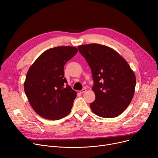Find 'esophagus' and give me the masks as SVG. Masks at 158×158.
<instances>
[{"label": "esophagus", "mask_w": 158, "mask_h": 158, "mask_svg": "<svg viewBox=\"0 0 158 158\" xmlns=\"http://www.w3.org/2000/svg\"><path fill=\"white\" fill-rule=\"evenodd\" d=\"M86 88H83L82 90L79 91V92H80V94H83V93H85L86 92Z\"/></svg>", "instance_id": "esophagus-1"}]
</instances>
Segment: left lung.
<instances>
[{"label":"left lung","mask_w":158,"mask_h":158,"mask_svg":"<svg viewBox=\"0 0 158 158\" xmlns=\"http://www.w3.org/2000/svg\"><path fill=\"white\" fill-rule=\"evenodd\" d=\"M92 70L95 101L91 110L98 117L114 118L122 114L133 98L136 76L128 63L114 49L101 44L78 46Z\"/></svg>","instance_id":"8db88e82"}]
</instances>
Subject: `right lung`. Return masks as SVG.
<instances>
[{
	"mask_svg": "<svg viewBox=\"0 0 158 158\" xmlns=\"http://www.w3.org/2000/svg\"><path fill=\"white\" fill-rule=\"evenodd\" d=\"M76 47L61 46L41 54L29 68L24 91L32 109L48 120H60L72 110L77 93L64 77V66L77 54Z\"/></svg>",
	"mask_w": 158,
	"mask_h": 158,
	"instance_id": "right-lung-1",
	"label": "right lung"
}]
</instances>
